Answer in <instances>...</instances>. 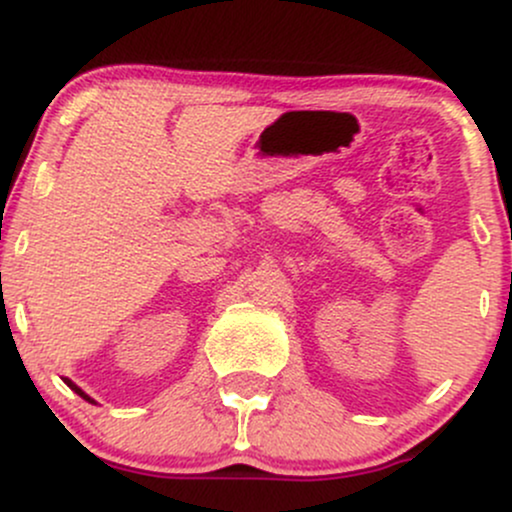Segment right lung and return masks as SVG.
<instances>
[{
  "instance_id": "add662e5",
  "label": "right lung",
  "mask_w": 512,
  "mask_h": 512,
  "mask_svg": "<svg viewBox=\"0 0 512 512\" xmlns=\"http://www.w3.org/2000/svg\"><path fill=\"white\" fill-rule=\"evenodd\" d=\"M64 383H67L69 387H72V390H74V392H76V395H79V397H84V399H88V402H93V399H91V397H88V395H86V392H84V390H81V387H76V385H74V383H72V380H69V378H64Z\"/></svg>"
}]
</instances>
